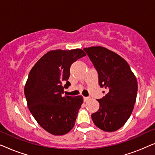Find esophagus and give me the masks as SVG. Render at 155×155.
Masks as SVG:
<instances>
[{
    "label": "esophagus",
    "mask_w": 155,
    "mask_h": 155,
    "mask_svg": "<svg viewBox=\"0 0 155 155\" xmlns=\"http://www.w3.org/2000/svg\"><path fill=\"white\" fill-rule=\"evenodd\" d=\"M83 99H84V101H87L89 100V99H90V97H84Z\"/></svg>",
    "instance_id": "obj_1"
}]
</instances>
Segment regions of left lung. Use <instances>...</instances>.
<instances>
[{"instance_id": "8db88e82", "label": "left lung", "mask_w": 155, "mask_h": 155, "mask_svg": "<svg viewBox=\"0 0 155 155\" xmlns=\"http://www.w3.org/2000/svg\"><path fill=\"white\" fill-rule=\"evenodd\" d=\"M96 68L101 87L108 93L100 99L98 111L92 114L95 126L106 132L121 128L130 117L136 101L137 79L122 57L101 46L84 48Z\"/></svg>"}]
</instances>
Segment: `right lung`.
<instances>
[{"instance_id":"right-lung-1","label":"right lung","mask_w":155,"mask_h":155,"mask_svg":"<svg viewBox=\"0 0 155 155\" xmlns=\"http://www.w3.org/2000/svg\"><path fill=\"white\" fill-rule=\"evenodd\" d=\"M85 56L80 48L50 51L29 72L25 86L27 106L40 126L51 134L65 135L75 126L83 98L62 94L71 85L68 80L71 65Z\"/></svg>"}]
</instances>
